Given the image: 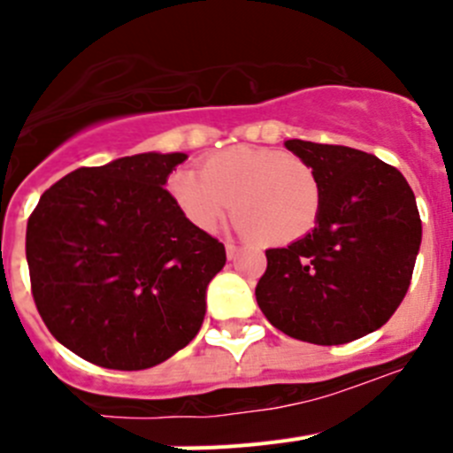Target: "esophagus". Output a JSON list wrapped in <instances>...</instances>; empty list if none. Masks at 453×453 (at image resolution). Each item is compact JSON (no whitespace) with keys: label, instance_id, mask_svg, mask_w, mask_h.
Wrapping results in <instances>:
<instances>
[{"label":"esophagus","instance_id":"34e87169","mask_svg":"<svg viewBox=\"0 0 453 453\" xmlns=\"http://www.w3.org/2000/svg\"><path fill=\"white\" fill-rule=\"evenodd\" d=\"M226 256H229V261H234L235 256H238V245H234V242H226Z\"/></svg>","mask_w":453,"mask_h":453}]
</instances>
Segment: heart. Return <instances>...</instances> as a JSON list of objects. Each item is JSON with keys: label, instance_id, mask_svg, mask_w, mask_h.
<instances>
[{"label": "heart", "instance_id": "b5f03b06", "mask_svg": "<svg viewBox=\"0 0 453 453\" xmlns=\"http://www.w3.org/2000/svg\"><path fill=\"white\" fill-rule=\"evenodd\" d=\"M170 192L192 226L218 229L234 206L235 226L263 245H290L313 229L322 206L318 172L270 147H231L211 154L202 172L179 170Z\"/></svg>", "mask_w": 453, "mask_h": 453}]
</instances>
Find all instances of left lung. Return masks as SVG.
Masks as SVG:
<instances>
[{"label":"left lung","instance_id":"8db88e82","mask_svg":"<svg viewBox=\"0 0 453 453\" xmlns=\"http://www.w3.org/2000/svg\"><path fill=\"white\" fill-rule=\"evenodd\" d=\"M318 172L322 206L313 231L267 250L256 302L272 326L313 345H345L381 329L411 286L422 242L403 174L342 145L286 140Z\"/></svg>","mask_w":453,"mask_h":453}]
</instances>
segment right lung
<instances>
[{
	"label": "right lung",
	"instance_id": "right-lung-1",
	"mask_svg": "<svg viewBox=\"0 0 453 453\" xmlns=\"http://www.w3.org/2000/svg\"><path fill=\"white\" fill-rule=\"evenodd\" d=\"M183 151L79 167L27 224L35 306L63 347L108 370H147L199 334L222 242L192 226L165 190Z\"/></svg>",
	"mask_w": 453,
	"mask_h": 453
}]
</instances>
